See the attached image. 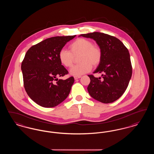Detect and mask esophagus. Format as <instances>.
Segmentation results:
<instances>
[{"label": "esophagus", "instance_id": "1", "mask_svg": "<svg viewBox=\"0 0 154 154\" xmlns=\"http://www.w3.org/2000/svg\"><path fill=\"white\" fill-rule=\"evenodd\" d=\"M74 80H77V79H80L81 78V76H75L74 77Z\"/></svg>", "mask_w": 154, "mask_h": 154}]
</instances>
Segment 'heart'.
Listing matches in <instances>:
<instances>
[{
	"label": "heart",
	"instance_id": "1",
	"mask_svg": "<svg viewBox=\"0 0 154 154\" xmlns=\"http://www.w3.org/2000/svg\"><path fill=\"white\" fill-rule=\"evenodd\" d=\"M69 51L61 50L58 58L61 64L66 67L73 65L74 58L80 55L77 65L73 66L70 70V74L74 76H80L91 70L92 66L96 67L102 60V54L100 48L94 45L91 40L79 38L69 45Z\"/></svg>",
	"mask_w": 154,
	"mask_h": 154
}]
</instances>
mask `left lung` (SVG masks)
Masks as SVG:
<instances>
[{"label": "left lung", "instance_id": "1", "mask_svg": "<svg viewBox=\"0 0 154 154\" xmlns=\"http://www.w3.org/2000/svg\"><path fill=\"white\" fill-rule=\"evenodd\" d=\"M79 36L94 39L102 54L94 73L102 74L103 79L88 75L91 80L87 88L89 95L103 103L114 102L124 94L132 77L128 50L118 38L103 33L95 32Z\"/></svg>", "mask_w": 154, "mask_h": 154}]
</instances>
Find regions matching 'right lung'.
I'll list each match as a JSON object with an SVG mask.
<instances>
[{
  "mask_svg": "<svg viewBox=\"0 0 154 154\" xmlns=\"http://www.w3.org/2000/svg\"><path fill=\"white\" fill-rule=\"evenodd\" d=\"M75 35L52 37L33 45L21 65L23 85L30 98L43 107H54L69 95L74 79L58 80L68 71L59 61L58 54Z\"/></svg>",
  "mask_w": 154,
  "mask_h": 154,
  "instance_id": "obj_1",
  "label": "right lung"
}]
</instances>
